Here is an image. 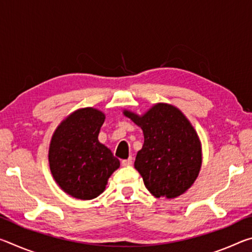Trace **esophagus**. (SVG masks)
I'll use <instances>...</instances> for the list:
<instances>
[{"label":"esophagus","mask_w":252,"mask_h":252,"mask_svg":"<svg viewBox=\"0 0 252 252\" xmlns=\"http://www.w3.org/2000/svg\"><path fill=\"white\" fill-rule=\"evenodd\" d=\"M121 164L123 165V167H129V165L132 164V158H127V159L126 160H122L121 161Z\"/></svg>","instance_id":"1"}]
</instances>
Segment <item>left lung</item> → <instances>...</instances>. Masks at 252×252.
<instances>
[{
    "instance_id": "8db88e82",
    "label": "left lung",
    "mask_w": 252,
    "mask_h": 252,
    "mask_svg": "<svg viewBox=\"0 0 252 252\" xmlns=\"http://www.w3.org/2000/svg\"><path fill=\"white\" fill-rule=\"evenodd\" d=\"M143 131L144 143L134 168L156 198L174 199L191 188L202 165V148L197 131L177 106L153 104L146 113L123 110Z\"/></svg>"
}]
</instances>
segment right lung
I'll list each match as a JSON object with an SVG mask.
<instances>
[{"label":"right lung","mask_w":252,"mask_h":252,"mask_svg":"<svg viewBox=\"0 0 252 252\" xmlns=\"http://www.w3.org/2000/svg\"><path fill=\"white\" fill-rule=\"evenodd\" d=\"M105 114L95 108L73 111L58 126L49 148V164L57 185L66 194L91 200L103 192L120 161L99 136Z\"/></svg>","instance_id":"right-lung-1"}]
</instances>
